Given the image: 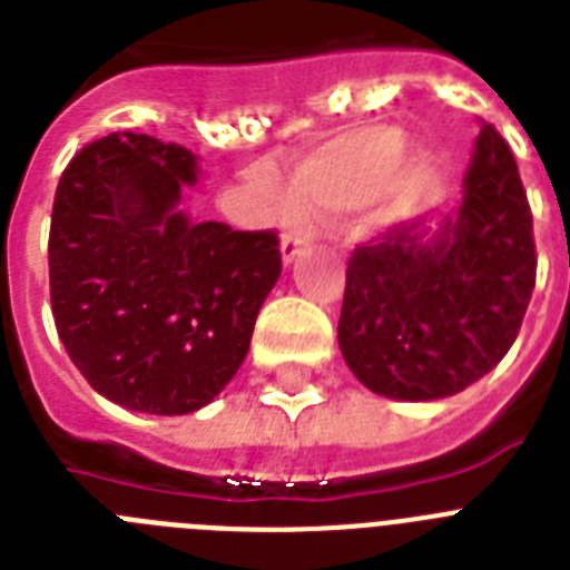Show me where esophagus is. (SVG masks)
Segmentation results:
<instances>
[{"instance_id": "esophagus-1", "label": "esophagus", "mask_w": 570, "mask_h": 570, "mask_svg": "<svg viewBox=\"0 0 570 570\" xmlns=\"http://www.w3.org/2000/svg\"><path fill=\"white\" fill-rule=\"evenodd\" d=\"M308 245V234H299V230H291V234L282 236V259H285V265H291Z\"/></svg>"}]
</instances>
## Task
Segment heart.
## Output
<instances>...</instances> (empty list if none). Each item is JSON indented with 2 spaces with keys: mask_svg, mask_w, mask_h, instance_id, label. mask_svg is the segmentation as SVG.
I'll use <instances>...</instances> for the list:
<instances>
[{
  "mask_svg": "<svg viewBox=\"0 0 570 570\" xmlns=\"http://www.w3.org/2000/svg\"><path fill=\"white\" fill-rule=\"evenodd\" d=\"M407 148L400 125H371L336 136L334 142L305 156L294 170V194L285 208L345 214L365 205L371 223H396L420 208L436 188V163L428 150Z\"/></svg>",
  "mask_w": 570,
  "mask_h": 570,
  "instance_id": "obj_1",
  "label": "heart"
}]
</instances>
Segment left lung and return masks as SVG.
<instances>
[{
	"mask_svg": "<svg viewBox=\"0 0 570 570\" xmlns=\"http://www.w3.org/2000/svg\"><path fill=\"white\" fill-rule=\"evenodd\" d=\"M533 282V216L517 159L482 122L456 214L436 230L400 223L351 254L342 356L374 394L454 396L508 354Z\"/></svg>",
	"mask_w": 570,
	"mask_h": 570,
	"instance_id": "1",
	"label": "left lung"
}]
</instances>
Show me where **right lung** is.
<instances>
[{
    "label": "right lung",
    "mask_w": 570,
    "mask_h": 570,
    "mask_svg": "<svg viewBox=\"0 0 570 570\" xmlns=\"http://www.w3.org/2000/svg\"><path fill=\"white\" fill-rule=\"evenodd\" d=\"M196 156L148 134L85 145L50 216V308L90 387L139 414L208 405L248 354L282 274L276 230L194 223Z\"/></svg>",
    "instance_id": "obj_1"
}]
</instances>
